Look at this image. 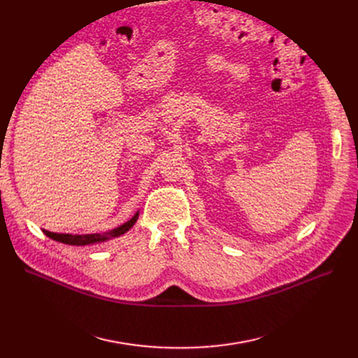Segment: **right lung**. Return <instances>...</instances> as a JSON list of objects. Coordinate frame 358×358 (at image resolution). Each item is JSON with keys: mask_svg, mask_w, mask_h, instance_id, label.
Here are the masks:
<instances>
[{"mask_svg": "<svg viewBox=\"0 0 358 358\" xmlns=\"http://www.w3.org/2000/svg\"><path fill=\"white\" fill-rule=\"evenodd\" d=\"M140 211L134 214L131 220H128L127 223L122 226H119L113 230L105 231V233H93V234H71V233H54L42 229V231L55 242L64 243V245H71V246H90V245H97V243H105L112 239H116V237L125 234L131 227L135 224V221L138 220Z\"/></svg>", "mask_w": 358, "mask_h": 358, "instance_id": "right-lung-1", "label": "right lung"}]
</instances>
